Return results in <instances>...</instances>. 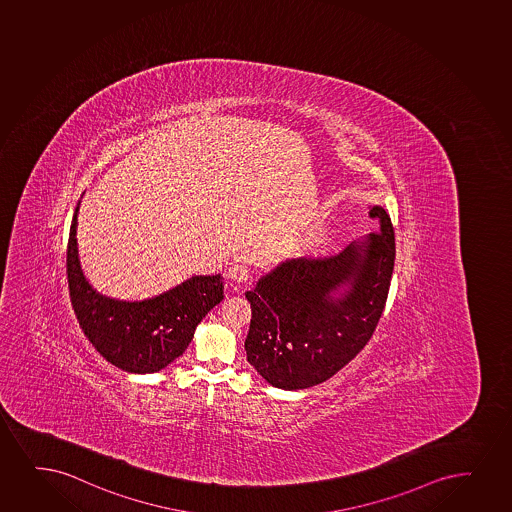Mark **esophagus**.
I'll return each mask as SVG.
<instances>
[{
  "label": "esophagus",
  "mask_w": 512,
  "mask_h": 512,
  "mask_svg": "<svg viewBox=\"0 0 512 512\" xmlns=\"http://www.w3.org/2000/svg\"><path fill=\"white\" fill-rule=\"evenodd\" d=\"M249 275H251L249 266L242 265V263H235V265L228 268V279L235 282V284H246L247 280H249Z\"/></svg>",
  "instance_id": "esophagus-1"
}]
</instances>
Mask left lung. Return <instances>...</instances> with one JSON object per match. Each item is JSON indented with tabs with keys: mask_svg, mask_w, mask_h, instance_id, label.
<instances>
[{
	"mask_svg": "<svg viewBox=\"0 0 512 512\" xmlns=\"http://www.w3.org/2000/svg\"><path fill=\"white\" fill-rule=\"evenodd\" d=\"M379 232L327 259H287L246 292L247 362L275 388H310L350 363L374 334L395 266V230L384 207Z\"/></svg>",
	"mask_w": 512,
	"mask_h": 512,
	"instance_id": "1",
	"label": "left lung"
}]
</instances>
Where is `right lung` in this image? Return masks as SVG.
<instances>
[{"label": "right lung", "mask_w": 512, "mask_h": 512, "mask_svg": "<svg viewBox=\"0 0 512 512\" xmlns=\"http://www.w3.org/2000/svg\"><path fill=\"white\" fill-rule=\"evenodd\" d=\"M79 202L67 246L72 308L95 350L117 369L152 374L183 355L207 311L223 299V277L195 275L143 301H119L95 291L79 263Z\"/></svg>", "instance_id": "obj_1"}]
</instances>
